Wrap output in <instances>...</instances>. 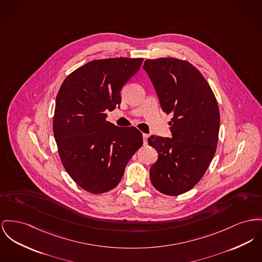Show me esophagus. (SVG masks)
<instances>
[{
    "mask_svg": "<svg viewBox=\"0 0 262 262\" xmlns=\"http://www.w3.org/2000/svg\"><path fill=\"white\" fill-rule=\"evenodd\" d=\"M142 137H143V143L144 144H146V142H147V139H148V135L147 134H142Z\"/></svg>",
    "mask_w": 262,
    "mask_h": 262,
    "instance_id": "1",
    "label": "esophagus"
}]
</instances>
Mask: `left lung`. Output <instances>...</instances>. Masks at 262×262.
<instances>
[{
    "label": "left lung",
    "instance_id": "obj_1",
    "mask_svg": "<svg viewBox=\"0 0 262 262\" xmlns=\"http://www.w3.org/2000/svg\"><path fill=\"white\" fill-rule=\"evenodd\" d=\"M143 69L162 111L172 116V139H148L158 154L150 167V180L160 193L178 196L200 181L215 155L220 130L217 102L207 80L188 61L173 57L147 59Z\"/></svg>",
    "mask_w": 262,
    "mask_h": 262
}]
</instances>
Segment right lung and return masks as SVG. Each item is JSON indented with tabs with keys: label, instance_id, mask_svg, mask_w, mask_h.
<instances>
[{
	"label": "right lung",
	"instance_id": "add662e5",
	"mask_svg": "<svg viewBox=\"0 0 262 262\" xmlns=\"http://www.w3.org/2000/svg\"><path fill=\"white\" fill-rule=\"evenodd\" d=\"M142 61L120 57L88 62L65 78L56 96L53 135L62 164L76 184L93 194L119 184L142 145L137 127L106 121V112L120 106L123 85Z\"/></svg>",
	"mask_w": 262,
	"mask_h": 262
}]
</instances>
